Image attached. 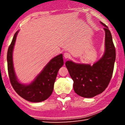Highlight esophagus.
Segmentation results:
<instances>
[{
	"label": "esophagus",
	"mask_w": 125,
	"mask_h": 125,
	"mask_svg": "<svg viewBox=\"0 0 125 125\" xmlns=\"http://www.w3.org/2000/svg\"><path fill=\"white\" fill-rule=\"evenodd\" d=\"M64 57L65 59H67L69 58V57H70V54H69V53H68L65 52L64 53Z\"/></svg>",
	"instance_id": "34e87169"
}]
</instances>
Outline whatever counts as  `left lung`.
<instances>
[{"instance_id":"obj_1","label":"left lung","mask_w":125,"mask_h":125,"mask_svg":"<svg viewBox=\"0 0 125 125\" xmlns=\"http://www.w3.org/2000/svg\"><path fill=\"white\" fill-rule=\"evenodd\" d=\"M105 52L104 56L92 66L67 61L65 65L74 82V92L84 98H93L101 94L108 86L113 75L116 50L111 33L105 24Z\"/></svg>"}]
</instances>
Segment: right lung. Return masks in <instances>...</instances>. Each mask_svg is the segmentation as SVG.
I'll return each instance as SVG.
<instances>
[{"instance_id": "right-lung-1", "label": "right lung", "mask_w": 125, "mask_h": 125, "mask_svg": "<svg viewBox=\"0 0 125 125\" xmlns=\"http://www.w3.org/2000/svg\"><path fill=\"white\" fill-rule=\"evenodd\" d=\"M18 32L15 33L7 53L8 71L10 83L19 95L25 100L33 103L41 102L52 94L58 70L64 63L63 55L61 54L52 59L32 83L29 85L20 84L16 79L12 62V51Z\"/></svg>"}]
</instances>
